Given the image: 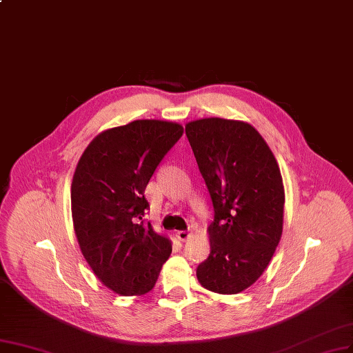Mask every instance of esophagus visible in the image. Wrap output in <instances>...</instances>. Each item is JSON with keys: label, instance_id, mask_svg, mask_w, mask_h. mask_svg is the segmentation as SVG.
I'll use <instances>...</instances> for the list:
<instances>
[{"label": "esophagus", "instance_id": "1", "mask_svg": "<svg viewBox=\"0 0 353 353\" xmlns=\"http://www.w3.org/2000/svg\"><path fill=\"white\" fill-rule=\"evenodd\" d=\"M176 236L180 239V241H186V239H189L190 236V230H179Z\"/></svg>", "mask_w": 353, "mask_h": 353}]
</instances>
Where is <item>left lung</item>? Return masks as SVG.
I'll use <instances>...</instances> for the list:
<instances>
[{
	"mask_svg": "<svg viewBox=\"0 0 353 353\" xmlns=\"http://www.w3.org/2000/svg\"><path fill=\"white\" fill-rule=\"evenodd\" d=\"M185 130L215 212L198 281L214 293H241L265 271L281 237L284 186L277 160L246 121L199 119Z\"/></svg>",
	"mask_w": 353,
	"mask_h": 353,
	"instance_id": "obj_1",
	"label": "left lung"
}]
</instances>
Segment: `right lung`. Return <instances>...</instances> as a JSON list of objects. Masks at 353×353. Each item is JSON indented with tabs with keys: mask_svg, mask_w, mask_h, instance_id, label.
<instances>
[{
	"mask_svg": "<svg viewBox=\"0 0 353 353\" xmlns=\"http://www.w3.org/2000/svg\"><path fill=\"white\" fill-rule=\"evenodd\" d=\"M183 133L164 120H134L101 132L79 160L72 217L79 248L105 288L121 296L154 289L172 241L143 220L148 181Z\"/></svg>",
	"mask_w": 353,
	"mask_h": 353,
	"instance_id": "obj_1",
	"label": "right lung"
}]
</instances>
